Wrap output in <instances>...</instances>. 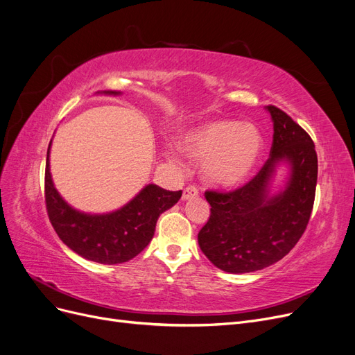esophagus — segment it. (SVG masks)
Returning <instances> with one entry per match:
<instances>
[{"label":"esophagus","mask_w":355,"mask_h":355,"mask_svg":"<svg viewBox=\"0 0 355 355\" xmlns=\"http://www.w3.org/2000/svg\"><path fill=\"white\" fill-rule=\"evenodd\" d=\"M196 196H198V189L195 187H187L185 189H183L182 200L188 201V200H192V198H196Z\"/></svg>","instance_id":"esophagus-1"}]
</instances>
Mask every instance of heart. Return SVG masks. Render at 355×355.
Masks as SVG:
<instances>
[{
    "instance_id": "obj_1",
    "label": "heart",
    "mask_w": 355,
    "mask_h": 355,
    "mask_svg": "<svg viewBox=\"0 0 355 355\" xmlns=\"http://www.w3.org/2000/svg\"><path fill=\"white\" fill-rule=\"evenodd\" d=\"M179 150L193 162H202V176L216 188H234L257 168L263 151L261 131L252 123L212 119L182 132ZM167 159L176 167L182 160L173 153Z\"/></svg>"
}]
</instances>
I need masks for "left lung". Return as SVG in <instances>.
<instances>
[{
	"instance_id": "8db88e82",
	"label": "left lung",
	"mask_w": 355,
	"mask_h": 355,
	"mask_svg": "<svg viewBox=\"0 0 355 355\" xmlns=\"http://www.w3.org/2000/svg\"><path fill=\"white\" fill-rule=\"evenodd\" d=\"M265 109L274 123V141L259 173L233 192H205L211 214L198 233V243L212 263L230 274L259 271L284 258L304 233L315 202L313 141L286 112ZM281 165L289 175L285 185L272 191Z\"/></svg>"
}]
</instances>
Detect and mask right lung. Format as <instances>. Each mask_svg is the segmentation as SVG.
<instances>
[{"instance_id":"obj_1","label":"right lung","mask_w":355,"mask_h":355,"mask_svg":"<svg viewBox=\"0 0 355 355\" xmlns=\"http://www.w3.org/2000/svg\"><path fill=\"white\" fill-rule=\"evenodd\" d=\"M121 96V92H97ZM52 139L45 170V201L49 220L62 242L81 258L97 263L115 265L135 258L154 236L162 212L172 208L182 191H166L154 183L146 185L132 200L112 212L92 214L71 207L56 191L49 164Z\"/></svg>"}]
</instances>
